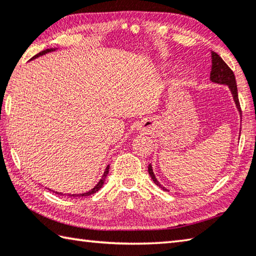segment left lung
Instances as JSON below:
<instances>
[{
    "instance_id": "1",
    "label": "left lung",
    "mask_w": 256,
    "mask_h": 256,
    "mask_svg": "<svg viewBox=\"0 0 256 256\" xmlns=\"http://www.w3.org/2000/svg\"><path fill=\"white\" fill-rule=\"evenodd\" d=\"M210 80L212 82L222 84V85L228 86L232 95H233L236 108L238 110L240 115L242 116V110H240V102H238V85H236V80H235L234 72H232V69L228 66H227L224 60H222L220 57V54L214 52V51H212ZM148 174H150V176L153 180V182H154L156 186H159L161 189H164V192H169L168 189L164 188V186H162L159 182V181H158V179L156 178V176H154V172H153V169H152L151 164H148Z\"/></svg>"
}]
</instances>
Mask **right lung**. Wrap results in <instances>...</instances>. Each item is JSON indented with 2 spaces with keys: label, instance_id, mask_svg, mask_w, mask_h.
Returning <instances> with one entry per match:
<instances>
[{
  "label": "right lung",
  "instance_id": "1",
  "mask_svg": "<svg viewBox=\"0 0 256 256\" xmlns=\"http://www.w3.org/2000/svg\"><path fill=\"white\" fill-rule=\"evenodd\" d=\"M57 49H58V48H50V49H46V50H44V51H41V52L36 54V56H34V57H32L30 60H34V59H36V58L40 57V56H44V54H49V52H51V51H54V50H57ZM108 170H110V166H106V169H105V171H104V174L102 176V178H100V180L98 181V184H97L94 188L90 189V192H84V194H62V192H54V194H62V196H64V194H67V196H69V197H85V196H90V194L97 192H98V190H100L102 187H103L104 181H105L106 176H108Z\"/></svg>",
  "mask_w": 256,
  "mask_h": 256
}]
</instances>
